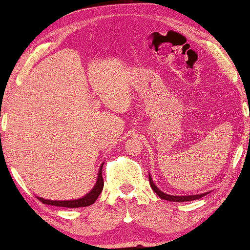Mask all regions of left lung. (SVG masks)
<instances>
[{"instance_id": "8db88e82", "label": "left lung", "mask_w": 250, "mask_h": 250, "mask_svg": "<svg viewBox=\"0 0 250 250\" xmlns=\"http://www.w3.org/2000/svg\"><path fill=\"white\" fill-rule=\"evenodd\" d=\"M149 181H150V185H151V188L153 189V191L156 193V195H158L160 198H162V200H167V201H170V202H188V201H194V200H198V198H201L203 196H205L207 193H203V194H197V195H185V196H174V195H168L167 193H163L161 189L158 188V186L154 184L153 180H152V177L149 175Z\"/></svg>"}]
</instances>
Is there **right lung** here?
Here are the masks:
<instances>
[{
	"mask_svg": "<svg viewBox=\"0 0 250 250\" xmlns=\"http://www.w3.org/2000/svg\"><path fill=\"white\" fill-rule=\"evenodd\" d=\"M103 166H104V163L101 164V167L99 168L98 179H97L94 188H92L89 193L86 194V195L83 196L82 198H77V200H71V201H50V200H45V198L37 196V200L41 201L43 204L53 205V206H61V207H68V208H77V207H84V206H89L91 204H94L97 198H98V196L100 195V193L103 192V188H104Z\"/></svg>",
	"mask_w": 250,
	"mask_h": 250,
	"instance_id": "add662e5",
	"label": "right lung"
}]
</instances>
